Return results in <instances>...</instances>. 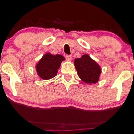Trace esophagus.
I'll return each instance as SVG.
<instances>
[{"mask_svg":"<svg viewBox=\"0 0 134 134\" xmlns=\"http://www.w3.org/2000/svg\"><path fill=\"white\" fill-rule=\"evenodd\" d=\"M65 58H66V60H67L70 61L72 60V56H71V55H65Z\"/></svg>","mask_w":134,"mask_h":134,"instance_id":"esophagus-1","label":"esophagus"}]
</instances>
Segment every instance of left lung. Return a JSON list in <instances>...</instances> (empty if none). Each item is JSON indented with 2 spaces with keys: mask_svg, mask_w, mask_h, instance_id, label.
I'll use <instances>...</instances> for the list:
<instances>
[{
  "mask_svg": "<svg viewBox=\"0 0 134 134\" xmlns=\"http://www.w3.org/2000/svg\"><path fill=\"white\" fill-rule=\"evenodd\" d=\"M74 64L78 76L83 82L89 84L98 82L101 72V67L88 55H83L81 58H75Z\"/></svg>",
  "mask_w": 134,
  "mask_h": 134,
  "instance_id": "obj_1",
  "label": "left lung"
}]
</instances>
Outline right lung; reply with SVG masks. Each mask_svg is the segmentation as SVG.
Masks as SVG:
<instances>
[{"instance_id":"add662e5","label":"right lung","mask_w":134,"mask_h":134,"mask_svg":"<svg viewBox=\"0 0 134 134\" xmlns=\"http://www.w3.org/2000/svg\"><path fill=\"white\" fill-rule=\"evenodd\" d=\"M63 60H65V58L61 55H52L50 53L44 54L36 65L38 76L44 80L54 77Z\"/></svg>"}]
</instances>
